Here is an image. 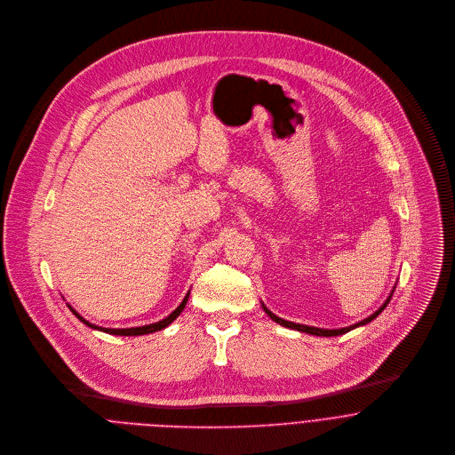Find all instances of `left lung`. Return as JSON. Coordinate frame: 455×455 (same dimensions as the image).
<instances>
[{
  "label": "left lung",
  "instance_id": "obj_1",
  "mask_svg": "<svg viewBox=\"0 0 455 455\" xmlns=\"http://www.w3.org/2000/svg\"><path fill=\"white\" fill-rule=\"evenodd\" d=\"M395 290V288H394ZM394 290H392V293H390V297L385 300V303L374 312V314H371L369 317H365V319H362V321H358V323H355V324H349V326H346V328H333V330H328V328H317V326H307V324H300V323H293V321H286V319H283V317H279V315H275L270 308H267V305L263 303V310L275 321V323H279V324H283V326H286V328H291V330H299V331H303V333H310V335H317V337H335V335H342V333H347V331H351V330H355V328H358V326H363V324H367V323H371L372 319H376L381 312H383V308L388 305L390 302V299H392V295H394Z\"/></svg>",
  "mask_w": 455,
  "mask_h": 455
}]
</instances>
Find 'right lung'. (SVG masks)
<instances>
[{
  "mask_svg": "<svg viewBox=\"0 0 455 455\" xmlns=\"http://www.w3.org/2000/svg\"><path fill=\"white\" fill-rule=\"evenodd\" d=\"M188 295H190V291L185 295V299L181 300V303L167 315V317H164L162 321H156V323H152V324H145V326H132V328H102V326H97V324H93V323H90V321H86L83 315H79V312H76V308H72L70 305H68V308L74 312V315L79 319V321H83L86 326H90V328H93V330H100V331H106V333H111V335H147V333H153V331H158V330H164L165 326H169L180 314H181V310L185 308V305H187V300H188Z\"/></svg>",
  "mask_w": 455,
  "mask_h": 455,
  "instance_id": "obj_1",
  "label": "right lung"
}]
</instances>
